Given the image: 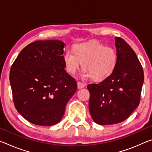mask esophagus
<instances>
[{
	"label": "esophagus",
	"instance_id": "34e87169",
	"mask_svg": "<svg viewBox=\"0 0 152 152\" xmlns=\"http://www.w3.org/2000/svg\"><path fill=\"white\" fill-rule=\"evenodd\" d=\"M77 86H78V88H84V86H85V84L83 83V82H77Z\"/></svg>",
	"mask_w": 152,
	"mask_h": 152
}]
</instances>
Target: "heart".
I'll return each mask as SVG.
<instances>
[{
  "instance_id": "obj_1",
  "label": "heart",
  "mask_w": 152,
  "mask_h": 152,
  "mask_svg": "<svg viewBox=\"0 0 152 152\" xmlns=\"http://www.w3.org/2000/svg\"><path fill=\"white\" fill-rule=\"evenodd\" d=\"M117 53L114 49L99 43H83L68 50L64 56L66 70L74 74L82 63V76L95 81H102L114 72L117 64Z\"/></svg>"
}]
</instances>
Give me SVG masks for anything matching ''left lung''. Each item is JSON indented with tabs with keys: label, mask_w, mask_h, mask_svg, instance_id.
Instances as JSON below:
<instances>
[{
	"label": "left lung",
	"mask_w": 152,
	"mask_h": 152,
	"mask_svg": "<svg viewBox=\"0 0 152 152\" xmlns=\"http://www.w3.org/2000/svg\"><path fill=\"white\" fill-rule=\"evenodd\" d=\"M115 47L118 59L113 74L99 84L87 86L90 113L101 125L117 124L130 116L140 104L144 80L142 66L130 45L115 37Z\"/></svg>",
	"instance_id": "left-lung-1"
}]
</instances>
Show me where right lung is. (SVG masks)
I'll return each mask as SVG.
<instances>
[{
  "label": "right lung",
  "mask_w": 152,
  "mask_h": 152,
  "mask_svg": "<svg viewBox=\"0 0 152 152\" xmlns=\"http://www.w3.org/2000/svg\"><path fill=\"white\" fill-rule=\"evenodd\" d=\"M64 45L59 40L36 41L12 64L9 79L15 107L33 124H57L76 91V81L65 70Z\"/></svg>",
  "instance_id": "right-lung-1"
}]
</instances>
